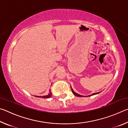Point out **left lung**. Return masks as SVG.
<instances>
[{"label": "left lung", "instance_id": "1", "mask_svg": "<svg viewBox=\"0 0 128 128\" xmlns=\"http://www.w3.org/2000/svg\"><path fill=\"white\" fill-rule=\"evenodd\" d=\"M70 88H71V89H72V92H73V94H74V95H76V96H79V97H86V96H92V95H96V94H99V93H100V92H95V93H93V94H92V95H88V96H84V95H80V94H77V93H76V92H74V90H73V88H71V86H70Z\"/></svg>", "mask_w": 128, "mask_h": 128}]
</instances>
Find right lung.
Wrapping results in <instances>:
<instances>
[{
	"instance_id": "1",
	"label": "right lung",
	"mask_w": 128,
	"mask_h": 128,
	"mask_svg": "<svg viewBox=\"0 0 128 128\" xmlns=\"http://www.w3.org/2000/svg\"><path fill=\"white\" fill-rule=\"evenodd\" d=\"M50 92L48 93V95H44V96H36V97H38V98H50L51 96V95H52V93L51 92V90H50Z\"/></svg>"
}]
</instances>
